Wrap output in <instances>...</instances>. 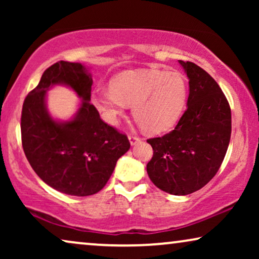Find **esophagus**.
Instances as JSON below:
<instances>
[{"label": "esophagus", "instance_id": "obj_1", "mask_svg": "<svg viewBox=\"0 0 259 259\" xmlns=\"http://www.w3.org/2000/svg\"><path fill=\"white\" fill-rule=\"evenodd\" d=\"M128 140H130V143H131V145H136V144H138L140 141V138L139 137H137V136H133V134H130L128 136Z\"/></svg>", "mask_w": 259, "mask_h": 259}]
</instances>
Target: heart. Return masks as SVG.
<instances>
[{
  "label": "heart",
  "mask_w": 259,
  "mask_h": 259,
  "mask_svg": "<svg viewBox=\"0 0 259 259\" xmlns=\"http://www.w3.org/2000/svg\"><path fill=\"white\" fill-rule=\"evenodd\" d=\"M189 87L179 72L145 68L127 70L114 77L112 87L97 88L92 101L109 123H116L128 106L140 127L150 133L168 131L178 122Z\"/></svg>",
  "instance_id": "obj_1"
}]
</instances>
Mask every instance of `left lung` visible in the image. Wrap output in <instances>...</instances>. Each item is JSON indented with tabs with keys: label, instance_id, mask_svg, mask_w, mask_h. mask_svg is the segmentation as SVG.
Returning <instances> with one entry per match:
<instances>
[{
	"label": "left lung",
	"instance_id": "obj_1",
	"mask_svg": "<svg viewBox=\"0 0 259 259\" xmlns=\"http://www.w3.org/2000/svg\"><path fill=\"white\" fill-rule=\"evenodd\" d=\"M189 77L187 108L175 130L147 143L153 157L146 168L165 192L186 196L215 176L231 137V109L219 84L196 63L179 60Z\"/></svg>",
	"mask_w": 259,
	"mask_h": 259
}]
</instances>
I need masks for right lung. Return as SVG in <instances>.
Returning <instances> with one entry per match:
<instances>
[{
    "label": "right lung",
    "instance_id": "add662e5",
    "mask_svg": "<svg viewBox=\"0 0 259 259\" xmlns=\"http://www.w3.org/2000/svg\"><path fill=\"white\" fill-rule=\"evenodd\" d=\"M55 84L68 85L81 98L68 122H56L48 113L45 93ZM92 84L86 66L59 61L45 70L22 107L21 137L28 161L47 185L70 196H92L104 189L131 147L128 138L102 121L90 102Z\"/></svg>",
    "mask_w": 259,
    "mask_h": 259
}]
</instances>
